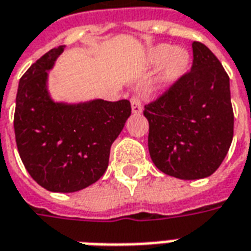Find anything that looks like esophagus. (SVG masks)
I'll return each mask as SVG.
<instances>
[{"instance_id": "esophagus-1", "label": "esophagus", "mask_w": 251, "mask_h": 251, "mask_svg": "<svg viewBox=\"0 0 251 251\" xmlns=\"http://www.w3.org/2000/svg\"><path fill=\"white\" fill-rule=\"evenodd\" d=\"M130 103H131V113H133V114H141L142 103H141V99H140L138 95H134V97L130 99Z\"/></svg>"}]
</instances>
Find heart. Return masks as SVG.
<instances>
[{
  "label": "heart",
  "mask_w": 251,
  "mask_h": 251,
  "mask_svg": "<svg viewBox=\"0 0 251 251\" xmlns=\"http://www.w3.org/2000/svg\"><path fill=\"white\" fill-rule=\"evenodd\" d=\"M148 60L152 66L161 67L158 83L163 88H171L179 82L189 71L191 55L181 47H174L171 44H157L148 53Z\"/></svg>",
  "instance_id": "1"
}]
</instances>
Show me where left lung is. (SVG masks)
Here are the masks:
<instances>
[{
	"label": "left lung",
	"instance_id": "8db88e82",
	"mask_svg": "<svg viewBox=\"0 0 251 251\" xmlns=\"http://www.w3.org/2000/svg\"><path fill=\"white\" fill-rule=\"evenodd\" d=\"M192 51L191 72L144 110L153 164L181 180L214 174L234 134L230 77L204 44L194 41Z\"/></svg>",
	"mask_w": 251,
	"mask_h": 251
}]
</instances>
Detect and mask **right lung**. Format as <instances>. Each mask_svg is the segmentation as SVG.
<instances>
[{
  "instance_id": "right-lung-1",
  "label": "right lung",
  "mask_w": 251,
  "mask_h": 251,
  "mask_svg": "<svg viewBox=\"0 0 251 251\" xmlns=\"http://www.w3.org/2000/svg\"><path fill=\"white\" fill-rule=\"evenodd\" d=\"M66 46L41 56L20 79L14 133L20 157L36 183L51 192H76L107 169L110 148L130 117V102L55 100L48 79Z\"/></svg>"
}]
</instances>
